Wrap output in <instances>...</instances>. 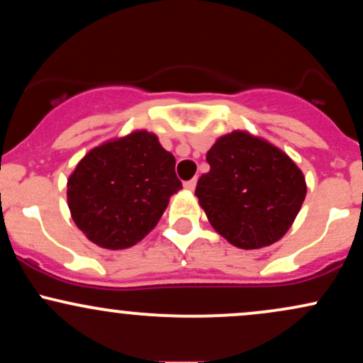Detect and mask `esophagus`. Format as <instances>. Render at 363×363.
I'll use <instances>...</instances> for the list:
<instances>
[{"instance_id": "obj_1", "label": "esophagus", "mask_w": 363, "mask_h": 363, "mask_svg": "<svg viewBox=\"0 0 363 363\" xmlns=\"http://www.w3.org/2000/svg\"><path fill=\"white\" fill-rule=\"evenodd\" d=\"M194 187H196V179H191V181H186L184 182V189L194 191Z\"/></svg>"}]
</instances>
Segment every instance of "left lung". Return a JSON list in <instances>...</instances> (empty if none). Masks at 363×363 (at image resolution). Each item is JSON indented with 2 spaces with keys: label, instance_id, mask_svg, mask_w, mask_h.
Wrapping results in <instances>:
<instances>
[{
  "label": "left lung",
  "instance_id": "left-lung-1",
  "mask_svg": "<svg viewBox=\"0 0 363 363\" xmlns=\"http://www.w3.org/2000/svg\"><path fill=\"white\" fill-rule=\"evenodd\" d=\"M210 172L196 186L211 227L232 245L259 249L280 240L306 199L302 170L280 148L232 131L206 153Z\"/></svg>",
  "mask_w": 363,
  "mask_h": 363
}]
</instances>
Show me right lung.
I'll return each instance as SVG.
<instances>
[{"mask_svg":"<svg viewBox=\"0 0 363 363\" xmlns=\"http://www.w3.org/2000/svg\"><path fill=\"white\" fill-rule=\"evenodd\" d=\"M182 184L176 158L148 131L91 148L68 179V206L86 239L104 249L140 242Z\"/></svg>","mask_w":363,"mask_h":363,"instance_id":"add662e5","label":"right lung"}]
</instances>
